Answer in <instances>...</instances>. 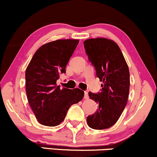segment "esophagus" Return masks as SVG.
Instances as JSON below:
<instances>
[{
	"label": "esophagus",
	"instance_id": "1",
	"mask_svg": "<svg viewBox=\"0 0 157 157\" xmlns=\"http://www.w3.org/2000/svg\"><path fill=\"white\" fill-rule=\"evenodd\" d=\"M84 98H85V99H87V98H88V93L87 92H84Z\"/></svg>",
	"mask_w": 157,
	"mask_h": 157
}]
</instances>
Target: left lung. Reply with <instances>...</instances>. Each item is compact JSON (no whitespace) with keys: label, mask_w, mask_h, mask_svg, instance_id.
Listing matches in <instances>:
<instances>
[{"label":"left lung","mask_w":157,"mask_h":157,"mask_svg":"<svg viewBox=\"0 0 157 157\" xmlns=\"http://www.w3.org/2000/svg\"><path fill=\"white\" fill-rule=\"evenodd\" d=\"M88 60L102 82L100 92L88 93L98 108L87 117L90 128H109L117 122L128 101L130 73L122 52L117 44L106 38H91L84 41Z\"/></svg>","instance_id":"left-lung-1"}]
</instances>
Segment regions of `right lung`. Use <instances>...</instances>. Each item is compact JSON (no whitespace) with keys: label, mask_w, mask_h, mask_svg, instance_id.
<instances>
[{"label":"right lung","mask_w":157,"mask_h":157,"mask_svg":"<svg viewBox=\"0 0 157 157\" xmlns=\"http://www.w3.org/2000/svg\"><path fill=\"white\" fill-rule=\"evenodd\" d=\"M79 40H57L41 46L26 70L28 101L40 124L54 127L64 119L70 107L84 97V91L56 85Z\"/></svg>","instance_id":"1"}]
</instances>
